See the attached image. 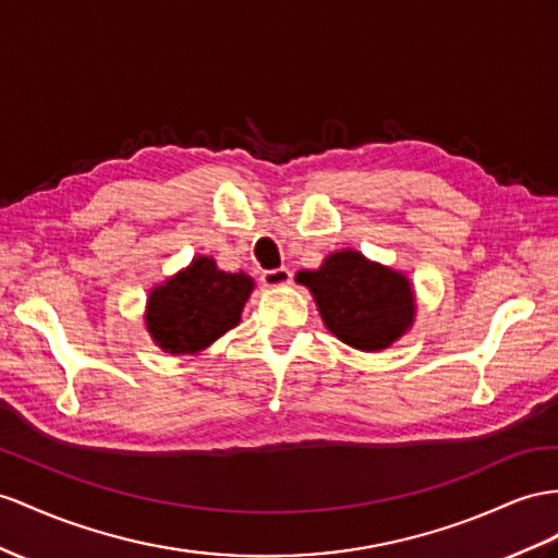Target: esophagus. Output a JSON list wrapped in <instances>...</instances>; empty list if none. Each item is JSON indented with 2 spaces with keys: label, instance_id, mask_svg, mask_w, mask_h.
Listing matches in <instances>:
<instances>
[{
  "label": "esophagus",
  "instance_id": "1",
  "mask_svg": "<svg viewBox=\"0 0 558 558\" xmlns=\"http://www.w3.org/2000/svg\"><path fill=\"white\" fill-rule=\"evenodd\" d=\"M290 278H292L290 268H284V266L270 268V270H264V274H262V282L266 284V288H282V284L290 282Z\"/></svg>",
  "mask_w": 558,
  "mask_h": 558
}]
</instances>
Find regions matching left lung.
Wrapping results in <instances>:
<instances>
[{
    "mask_svg": "<svg viewBox=\"0 0 558 558\" xmlns=\"http://www.w3.org/2000/svg\"><path fill=\"white\" fill-rule=\"evenodd\" d=\"M296 280L316 296L327 330L353 349H387L412 325L415 299L408 278L359 252L327 256L318 270H302Z\"/></svg>",
    "mask_w": 558,
    "mask_h": 558,
    "instance_id": "obj_1",
    "label": "left lung"
}]
</instances>
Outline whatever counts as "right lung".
Segmentation results:
<instances>
[{
    "label": "right lung",
    "instance_id": "obj_1",
    "mask_svg": "<svg viewBox=\"0 0 558 558\" xmlns=\"http://www.w3.org/2000/svg\"><path fill=\"white\" fill-rule=\"evenodd\" d=\"M254 288L245 274H226L209 256H197L148 299V330L169 353H197L240 323Z\"/></svg>",
    "mask_w": 558,
    "mask_h": 558
}]
</instances>
